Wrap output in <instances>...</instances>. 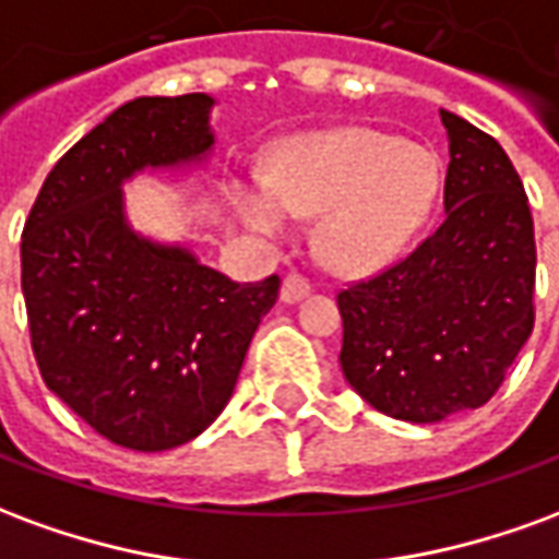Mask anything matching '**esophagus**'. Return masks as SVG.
Returning <instances> with one entry per match:
<instances>
[{
    "label": "esophagus",
    "mask_w": 559,
    "mask_h": 559,
    "mask_svg": "<svg viewBox=\"0 0 559 559\" xmlns=\"http://www.w3.org/2000/svg\"><path fill=\"white\" fill-rule=\"evenodd\" d=\"M308 293H311V284H308L305 275H299V272L284 275V284H281V299H284V302H299Z\"/></svg>",
    "instance_id": "esophagus-1"
}]
</instances>
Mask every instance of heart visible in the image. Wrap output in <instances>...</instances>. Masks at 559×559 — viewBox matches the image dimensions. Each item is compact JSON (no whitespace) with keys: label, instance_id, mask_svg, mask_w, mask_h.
Returning a JSON list of instances; mask_svg holds the SVG:
<instances>
[{"label":"heart","instance_id":"obj_1","mask_svg":"<svg viewBox=\"0 0 559 559\" xmlns=\"http://www.w3.org/2000/svg\"><path fill=\"white\" fill-rule=\"evenodd\" d=\"M437 191V167L421 148L368 128H338L290 140L263 185H236L242 218L263 233L284 230V212L319 218L317 251L329 266L374 272L411 239Z\"/></svg>","mask_w":559,"mask_h":559}]
</instances>
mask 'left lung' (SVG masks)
Instances as JSON below:
<instances>
[{"label":"left lung","instance_id":"1","mask_svg":"<svg viewBox=\"0 0 559 559\" xmlns=\"http://www.w3.org/2000/svg\"><path fill=\"white\" fill-rule=\"evenodd\" d=\"M443 224L411 254L338 293L341 371L374 411L440 421L488 404L536 320L527 191L503 146L440 110Z\"/></svg>","mask_w":559,"mask_h":559}]
</instances>
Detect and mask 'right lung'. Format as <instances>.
<instances>
[{"instance_id": "obj_1", "label": "right lung", "mask_w": 559, "mask_h": 559, "mask_svg": "<svg viewBox=\"0 0 559 559\" xmlns=\"http://www.w3.org/2000/svg\"><path fill=\"white\" fill-rule=\"evenodd\" d=\"M212 98H134L47 173L20 242L35 362L110 443L164 452L227 407L281 278L236 284L185 248L138 236L122 182L212 146Z\"/></svg>"}]
</instances>
